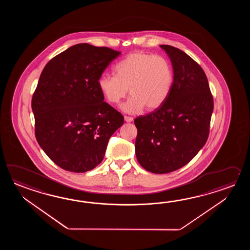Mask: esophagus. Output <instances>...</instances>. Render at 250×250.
<instances>
[{
  "mask_svg": "<svg viewBox=\"0 0 250 250\" xmlns=\"http://www.w3.org/2000/svg\"><path fill=\"white\" fill-rule=\"evenodd\" d=\"M124 120H125V122H127V123H131L133 121V118L129 117V116H124Z\"/></svg>",
  "mask_w": 250,
  "mask_h": 250,
  "instance_id": "obj_1",
  "label": "esophagus"
}]
</instances>
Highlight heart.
<instances>
[{
  "label": "heart",
  "instance_id": "b5f03b06",
  "mask_svg": "<svg viewBox=\"0 0 250 250\" xmlns=\"http://www.w3.org/2000/svg\"><path fill=\"white\" fill-rule=\"evenodd\" d=\"M115 75H102L98 86L103 96L117 104L127 96L131 97L123 105L125 112H138L146 107L154 110L170 95L173 85V69L168 59L149 53H132L114 67Z\"/></svg>",
  "mask_w": 250,
  "mask_h": 250
}]
</instances>
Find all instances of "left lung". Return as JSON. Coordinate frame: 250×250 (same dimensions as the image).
Listing matches in <instances>:
<instances>
[{
    "instance_id": "1",
    "label": "left lung",
    "mask_w": 250,
    "mask_h": 250,
    "mask_svg": "<svg viewBox=\"0 0 250 250\" xmlns=\"http://www.w3.org/2000/svg\"><path fill=\"white\" fill-rule=\"evenodd\" d=\"M161 47L173 67V85L166 101L136 118V155L139 165L164 174L188 164L208 140L213 98L200 65L171 45Z\"/></svg>"
}]
</instances>
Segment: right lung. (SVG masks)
Masks as SVG:
<instances>
[{"label": "right lung", "instance_id": "add662e5", "mask_svg": "<svg viewBox=\"0 0 250 250\" xmlns=\"http://www.w3.org/2000/svg\"><path fill=\"white\" fill-rule=\"evenodd\" d=\"M120 54L78 43L42 69L32 97L35 135L48 157L63 170H93L123 124V115L104 102L98 86L103 72Z\"/></svg>", "mask_w": 250, "mask_h": 250}]
</instances>
